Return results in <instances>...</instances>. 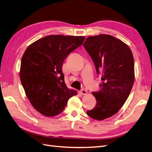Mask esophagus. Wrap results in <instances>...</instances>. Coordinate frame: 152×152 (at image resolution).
<instances>
[{
	"instance_id": "34e87169",
	"label": "esophagus",
	"mask_w": 152,
	"mask_h": 152,
	"mask_svg": "<svg viewBox=\"0 0 152 152\" xmlns=\"http://www.w3.org/2000/svg\"><path fill=\"white\" fill-rule=\"evenodd\" d=\"M81 93L82 95H86L87 94V91L85 89H82L81 90Z\"/></svg>"
}]
</instances>
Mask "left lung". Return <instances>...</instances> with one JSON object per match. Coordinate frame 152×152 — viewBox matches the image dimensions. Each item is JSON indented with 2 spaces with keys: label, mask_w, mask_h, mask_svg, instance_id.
<instances>
[{
  "label": "left lung",
  "mask_w": 152,
  "mask_h": 152,
  "mask_svg": "<svg viewBox=\"0 0 152 152\" xmlns=\"http://www.w3.org/2000/svg\"><path fill=\"white\" fill-rule=\"evenodd\" d=\"M84 47L102 80L101 89L92 93L96 99L95 107L87 113L103 121L117 113L131 93L135 77L134 58L126 44L110 35L88 37Z\"/></svg>",
  "instance_id": "1"
}]
</instances>
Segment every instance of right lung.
I'll use <instances>...</instances> for the list:
<instances>
[{
    "label": "right lung",
    "instance_id": "obj_1",
    "mask_svg": "<svg viewBox=\"0 0 152 152\" xmlns=\"http://www.w3.org/2000/svg\"><path fill=\"white\" fill-rule=\"evenodd\" d=\"M84 36L48 35L31 44L23 55L20 80L33 107L46 117L63 112L68 100L77 94L65 82V59L83 43Z\"/></svg>",
    "mask_w": 152,
    "mask_h": 152
}]
</instances>
